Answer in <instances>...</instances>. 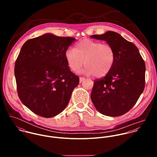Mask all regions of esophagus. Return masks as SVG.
<instances>
[{"label": "esophagus", "instance_id": "34e87169", "mask_svg": "<svg viewBox=\"0 0 157 157\" xmlns=\"http://www.w3.org/2000/svg\"><path fill=\"white\" fill-rule=\"evenodd\" d=\"M85 79V78H84V77H80V83H82Z\"/></svg>", "mask_w": 157, "mask_h": 157}]
</instances>
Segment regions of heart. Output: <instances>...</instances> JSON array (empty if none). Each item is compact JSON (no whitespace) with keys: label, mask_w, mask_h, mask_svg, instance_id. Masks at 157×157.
<instances>
[{"label":"heart","mask_w":157,"mask_h":157,"mask_svg":"<svg viewBox=\"0 0 157 157\" xmlns=\"http://www.w3.org/2000/svg\"><path fill=\"white\" fill-rule=\"evenodd\" d=\"M65 59L70 69L76 72L84 64L82 72L96 77L106 75L112 69L115 61V53L111 45L99 41L83 39L78 42L74 49L68 48Z\"/></svg>","instance_id":"heart-1"}]
</instances>
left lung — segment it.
<instances>
[{
	"label": "left lung",
	"instance_id": "obj_1",
	"mask_svg": "<svg viewBox=\"0 0 157 157\" xmlns=\"http://www.w3.org/2000/svg\"><path fill=\"white\" fill-rule=\"evenodd\" d=\"M90 37L106 41L115 53L111 71L94 80L91 100L101 114L121 116L132 108L144 89V62L137 47L117 33L109 31Z\"/></svg>",
	"mask_w": 157,
	"mask_h": 157
}]
</instances>
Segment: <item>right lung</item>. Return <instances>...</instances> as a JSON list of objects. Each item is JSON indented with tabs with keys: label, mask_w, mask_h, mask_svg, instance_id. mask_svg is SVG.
I'll list each match as a JSON object with an SVG mask.
<instances>
[{
	"label": "right lung",
	"mask_w": 157,
	"mask_h": 157,
	"mask_svg": "<svg viewBox=\"0 0 157 157\" xmlns=\"http://www.w3.org/2000/svg\"><path fill=\"white\" fill-rule=\"evenodd\" d=\"M75 39L47 33L27 40L16 61L14 75L23 104L45 118L62 112L79 77L71 71L65 52Z\"/></svg>",
	"instance_id": "1"
}]
</instances>
